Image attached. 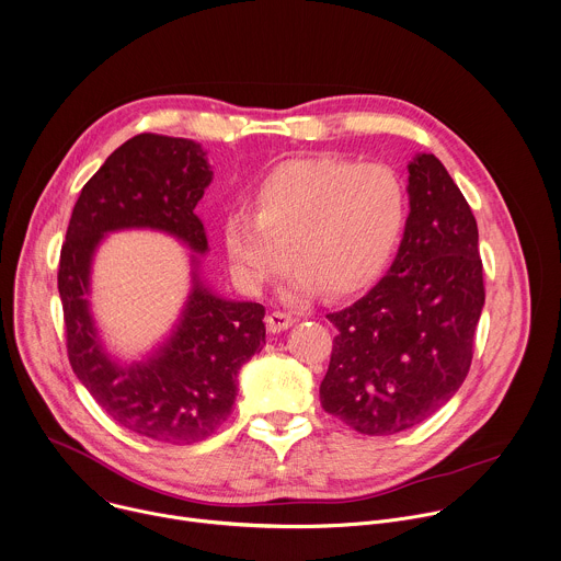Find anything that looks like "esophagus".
I'll return each mask as SVG.
<instances>
[{
    "label": "esophagus",
    "mask_w": 561,
    "mask_h": 561,
    "mask_svg": "<svg viewBox=\"0 0 561 561\" xmlns=\"http://www.w3.org/2000/svg\"><path fill=\"white\" fill-rule=\"evenodd\" d=\"M295 323V317L286 310H273L268 317H266V328L271 332H282V330H288L290 325Z\"/></svg>",
    "instance_id": "esophagus-1"
}]
</instances>
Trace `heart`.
<instances>
[{
  "instance_id": "heart-1",
  "label": "heart",
  "mask_w": 561,
  "mask_h": 561,
  "mask_svg": "<svg viewBox=\"0 0 561 561\" xmlns=\"http://www.w3.org/2000/svg\"><path fill=\"white\" fill-rule=\"evenodd\" d=\"M251 214L225 222L229 262L249 288L288 264L297 288L341 297L360 290L390 260L405 225V190L386 164L301 158L271 169L249 194Z\"/></svg>"
}]
</instances>
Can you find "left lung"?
Listing matches in <instances>:
<instances>
[{"label": "left lung", "instance_id": "obj_1", "mask_svg": "<svg viewBox=\"0 0 561 561\" xmlns=\"http://www.w3.org/2000/svg\"><path fill=\"white\" fill-rule=\"evenodd\" d=\"M410 218L390 273L336 328L321 408L367 436L410 430L443 408L469 375L484 306L478 225L434 153L410 162Z\"/></svg>", "mask_w": 561, "mask_h": 561}]
</instances>
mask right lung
Listing matches in <instances>:
<instances>
[{"mask_svg": "<svg viewBox=\"0 0 561 561\" xmlns=\"http://www.w3.org/2000/svg\"><path fill=\"white\" fill-rule=\"evenodd\" d=\"M209 182L201 145L138 134L85 182L61 247L57 284L75 375L114 423L156 443H201L229 419L238 371L266 343V310L216 297L196 277L171 341L149 363L121 367L105 356L92 325L90 262L107 231L131 227L167 231L205 253L207 236L194 209Z\"/></svg>", "mask_w": 561, "mask_h": 561, "instance_id": "add662e5", "label": "right lung"}]
</instances>
